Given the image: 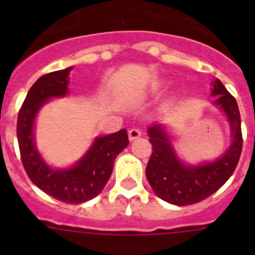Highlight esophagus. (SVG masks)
Wrapping results in <instances>:
<instances>
[{
    "label": "esophagus",
    "instance_id": "34e87169",
    "mask_svg": "<svg viewBox=\"0 0 255 255\" xmlns=\"http://www.w3.org/2000/svg\"><path fill=\"white\" fill-rule=\"evenodd\" d=\"M141 136V131L139 129H131L129 130V139L130 140H135V139H138Z\"/></svg>",
    "mask_w": 255,
    "mask_h": 255
}]
</instances>
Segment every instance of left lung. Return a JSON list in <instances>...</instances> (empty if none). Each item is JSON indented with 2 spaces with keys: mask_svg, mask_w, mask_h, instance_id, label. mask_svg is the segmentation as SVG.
<instances>
[{
  "mask_svg": "<svg viewBox=\"0 0 255 255\" xmlns=\"http://www.w3.org/2000/svg\"><path fill=\"white\" fill-rule=\"evenodd\" d=\"M212 96H216L215 105L226 115L233 136L229 149L216 161L198 166L182 163L164 126L154 124L148 129L153 153L145 175L153 191L164 202L175 206H189L204 200L224 185L238 166L243 149L242 120L238 103L218 79L213 82Z\"/></svg>",
  "mask_w": 255,
  "mask_h": 255,
  "instance_id": "left-lung-1",
  "label": "left lung"
}]
</instances>
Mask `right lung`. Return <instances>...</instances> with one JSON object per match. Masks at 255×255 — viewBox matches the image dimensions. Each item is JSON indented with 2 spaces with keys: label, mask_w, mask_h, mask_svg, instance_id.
<instances>
[{
  "label": "right lung",
  "mask_w": 255,
  "mask_h": 255,
  "mask_svg": "<svg viewBox=\"0 0 255 255\" xmlns=\"http://www.w3.org/2000/svg\"><path fill=\"white\" fill-rule=\"evenodd\" d=\"M70 70L46 74L33 84L17 115L16 135L22 166L31 182L60 202L79 204L103 190L114 170L115 158L128 147L129 138L125 129L98 136L84 157L70 168H52L43 161L34 143L35 116L49 98L69 93Z\"/></svg>",
  "instance_id": "add662e5"
}]
</instances>
